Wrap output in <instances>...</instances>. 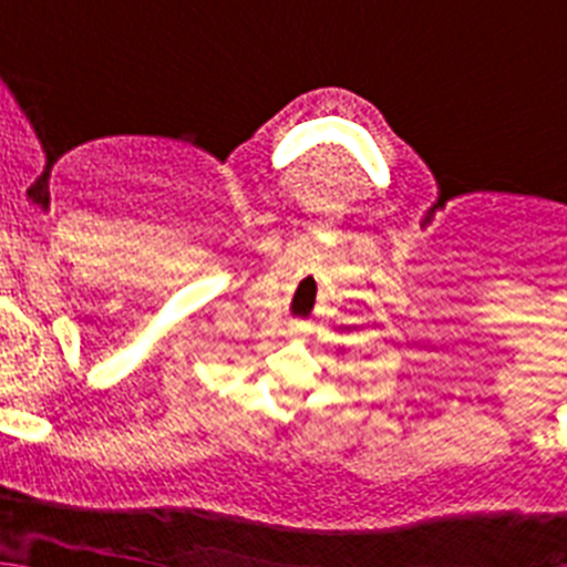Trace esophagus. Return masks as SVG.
<instances>
[{
  "instance_id": "34e87169",
  "label": "esophagus",
  "mask_w": 567,
  "mask_h": 567,
  "mask_svg": "<svg viewBox=\"0 0 567 567\" xmlns=\"http://www.w3.org/2000/svg\"><path fill=\"white\" fill-rule=\"evenodd\" d=\"M292 334L295 338H303V329H292Z\"/></svg>"
}]
</instances>
